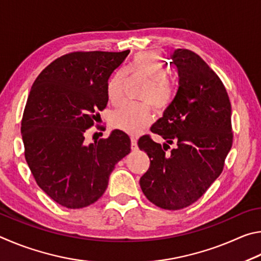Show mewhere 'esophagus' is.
I'll return each instance as SVG.
<instances>
[{
	"instance_id": "obj_1",
	"label": "esophagus",
	"mask_w": 261,
	"mask_h": 261,
	"mask_svg": "<svg viewBox=\"0 0 261 261\" xmlns=\"http://www.w3.org/2000/svg\"><path fill=\"white\" fill-rule=\"evenodd\" d=\"M130 141H132V144H130L132 150H133V151H136V150L139 149L138 148V138H136V136H132Z\"/></svg>"
}]
</instances>
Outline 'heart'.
<instances>
[{"label": "heart", "mask_w": 261, "mask_h": 261, "mask_svg": "<svg viewBox=\"0 0 261 261\" xmlns=\"http://www.w3.org/2000/svg\"><path fill=\"white\" fill-rule=\"evenodd\" d=\"M127 73L132 76H143L149 79L148 85L141 93L142 103L127 102L112 114L114 127L128 133H139L150 125L152 120V110L149 102L157 111H165L173 102L175 95L174 85L168 77L170 68L164 63L162 56L153 51L136 54L127 70L119 68L108 81L107 95L109 102L118 105L123 98V89Z\"/></svg>", "instance_id": "1"}]
</instances>
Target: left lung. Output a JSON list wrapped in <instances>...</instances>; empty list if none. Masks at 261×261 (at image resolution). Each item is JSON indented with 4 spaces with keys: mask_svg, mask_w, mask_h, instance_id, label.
<instances>
[{
    "mask_svg": "<svg viewBox=\"0 0 261 261\" xmlns=\"http://www.w3.org/2000/svg\"><path fill=\"white\" fill-rule=\"evenodd\" d=\"M179 89L163 118L151 127L166 142L144 135L139 148L150 158L140 186L150 202L164 210H181L202 197L221 174L232 144L231 105L220 77L197 54L176 49ZM168 144L176 147L170 153Z\"/></svg>",
    "mask_w": 261,
    "mask_h": 261,
    "instance_id": "8db88e82",
    "label": "left lung"
}]
</instances>
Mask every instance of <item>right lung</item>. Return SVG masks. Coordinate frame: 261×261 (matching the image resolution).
Wrapping results in <instances>:
<instances>
[{
    "instance_id": "right-lung-1",
    "label": "right lung",
    "mask_w": 261,
    "mask_h": 261,
    "mask_svg": "<svg viewBox=\"0 0 261 261\" xmlns=\"http://www.w3.org/2000/svg\"><path fill=\"white\" fill-rule=\"evenodd\" d=\"M128 54L63 55L32 86L21 119L25 159L38 186L64 207L82 208L102 197L116 164L130 152L129 136L119 129L85 141L107 108L109 77Z\"/></svg>"
}]
</instances>
